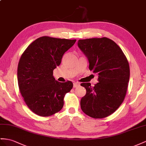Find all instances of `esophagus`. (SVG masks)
I'll list each match as a JSON object with an SVG mask.
<instances>
[{"instance_id":"34e87169","label":"esophagus","mask_w":146,"mask_h":146,"mask_svg":"<svg viewBox=\"0 0 146 146\" xmlns=\"http://www.w3.org/2000/svg\"><path fill=\"white\" fill-rule=\"evenodd\" d=\"M80 83H78V82H74V83H73V87L74 88H77L78 86H80Z\"/></svg>"}]
</instances>
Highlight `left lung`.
Listing matches in <instances>:
<instances>
[{
  "mask_svg": "<svg viewBox=\"0 0 146 146\" xmlns=\"http://www.w3.org/2000/svg\"><path fill=\"white\" fill-rule=\"evenodd\" d=\"M78 45L88 59L89 70L99 75L94 86L82 83L86 94L81 99V110L92 118H106L125 99L130 74L128 61L121 48L106 37L80 39Z\"/></svg>",
  "mask_w": 146,
  "mask_h": 146,
  "instance_id": "left-lung-1",
  "label": "left lung"
}]
</instances>
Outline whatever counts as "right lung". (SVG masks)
I'll return each instance as SVG.
<instances>
[{"instance_id": "right-lung-1", "label": "right lung", "mask_w": 146, "mask_h": 146, "mask_svg": "<svg viewBox=\"0 0 146 146\" xmlns=\"http://www.w3.org/2000/svg\"><path fill=\"white\" fill-rule=\"evenodd\" d=\"M76 40L42 36L22 54L17 70L18 86L26 104L36 115L48 117L63 108V99L72 89L73 83L55 80L53 70Z\"/></svg>"}]
</instances>
